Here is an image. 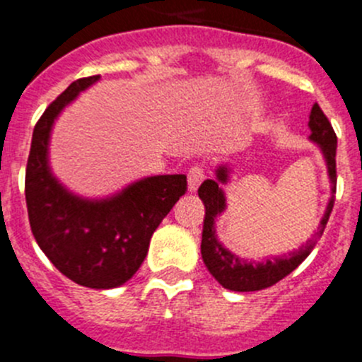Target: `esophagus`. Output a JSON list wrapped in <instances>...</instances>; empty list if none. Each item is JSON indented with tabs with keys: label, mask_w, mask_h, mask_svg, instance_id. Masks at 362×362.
I'll use <instances>...</instances> for the list:
<instances>
[{
	"label": "esophagus",
	"mask_w": 362,
	"mask_h": 362,
	"mask_svg": "<svg viewBox=\"0 0 362 362\" xmlns=\"http://www.w3.org/2000/svg\"><path fill=\"white\" fill-rule=\"evenodd\" d=\"M204 181V169L200 165L192 167L188 170V189L189 192H197L200 186V182Z\"/></svg>",
	"instance_id": "esophagus-1"
}]
</instances>
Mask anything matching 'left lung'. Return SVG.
I'll return each instance as SVG.
<instances>
[{"instance_id":"8db88e82","label":"left lung","mask_w":362,"mask_h":362,"mask_svg":"<svg viewBox=\"0 0 362 362\" xmlns=\"http://www.w3.org/2000/svg\"><path fill=\"white\" fill-rule=\"evenodd\" d=\"M308 127H310V137L308 139L320 149L322 158L325 162L329 185H331V197H329L327 206H325V211L322 214L320 223H318L313 238L306 241V245H303L299 250L264 260L243 259V257L232 253L216 235L218 216H221L227 209V193H225L223 186L230 182L232 167L228 163H220L214 170L216 177L206 180L200 185L199 197L202 200L204 207H206L200 253H202V260L206 264L207 271L213 274L214 280L223 288L234 292H255L278 284L310 255L311 250L317 245V239L324 232L329 214H331L332 206H334L336 146H338V139H336L334 130H332L325 114L318 107V103L311 107Z\"/></svg>"}]
</instances>
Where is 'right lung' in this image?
<instances>
[{
	"instance_id": "add662e5",
	"label": "right lung",
	"mask_w": 362,
	"mask_h": 362,
	"mask_svg": "<svg viewBox=\"0 0 362 362\" xmlns=\"http://www.w3.org/2000/svg\"><path fill=\"white\" fill-rule=\"evenodd\" d=\"M100 75L78 78L45 109L31 139L26 204L31 232L59 273L96 291L127 284L148 255L149 241L186 192L185 174L137 180L107 197H82L54 176L49 160L52 128Z\"/></svg>"
}]
</instances>
